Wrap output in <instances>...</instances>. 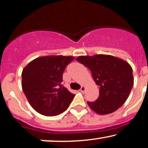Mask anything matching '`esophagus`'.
<instances>
[{"mask_svg":"<svg viewBox=\"0 0 148 148\" xmlns=\"http://www.w3.org/2000/svg\"><path fill=\"white\" fill-rule=\"evenodd\" d=\"M79 90L81 91L82 92H85V90H86V88H85V86H82V88H80Z\"/></svg>","mask_w":148,"mask_h":148,"instance_id":"esophagus-1","label":"esophagus"}]
</instances>
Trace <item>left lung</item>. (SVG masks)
Returning a JSON list of instances; mask_svg holds the SVG:
<instances>
[{"instance_id":"obj_1","label":"left lung","mask_w":148,"mask_h":148,"mask_svg":"<svg viewBox=\"0 0 148 148\" xmlns=\"http://www.w3.org/2000/svg\"><path fill=\"white\" fill-rule=\"evenodd\" d=\"M77 61L88 67L99 88V98L88 105L94 112L105 115L120 108L133 86V69L127 62L113 56H81Z\"/></svg>"}]
</instances>
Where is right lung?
<instances>
[{
  "instance_id": "1",
  "label": "right lung",
  "mask_w": 148,
  "mask_h": 148,
  "mask_svg": "<svg viewBox=\"0 0 148 148\" xmlns=\"http://www.w3.org/2000/svg\"><path fill=\"white\" fill-rule=\"evenodd\" d=\"M73 56H47L31 61L23 69L22 90L36 112L54 116L66 110L75 97L63 87L62 75Z\"/></svg>"
}]
</instances>
